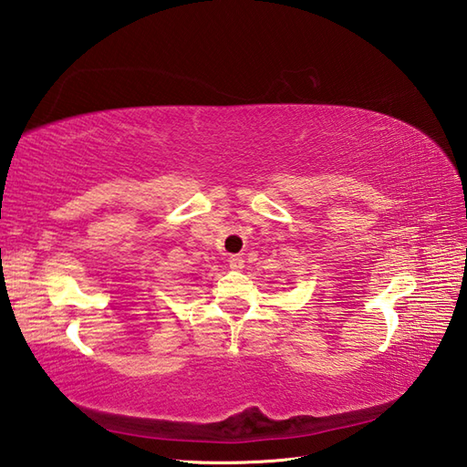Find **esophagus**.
Segmentation results:
<instances>
[{
  "label": "esophagus",
  "mask_w": 467,
  "mask_h": 467,
  "mask_svg": "<svg viewBox=\"0 0 467 467\" xmlns=\"http://www.w3.org/2000/svg\"><path fill=\"white\" fill-rule=\"evenodd\" d=\"M230 267L232 269H244V257H240V255H230Z\"/></svg>",
  "instance_id": "34e87169"
}]
</instances>
